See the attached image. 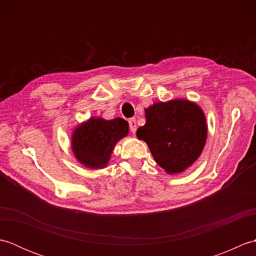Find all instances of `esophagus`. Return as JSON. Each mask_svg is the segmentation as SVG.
I'll list each match as a JSON object with an SVG mask.
<instances>
[{"label":"esophagus","instance_id":"34e87169","mask_svg":"<svg viewBox=\"0 0 256 256\" xmlns=\"http://www.w3.org/2000/svg\"><path fill=\"white\" fill-rule=\"evenodd\" d=\"M128 125H130V130H131L132 133L136 132V130H138V126H136V120H135V118H130Z\"/></svg>","mask_w":256,"mask_h":256}]
</instances>
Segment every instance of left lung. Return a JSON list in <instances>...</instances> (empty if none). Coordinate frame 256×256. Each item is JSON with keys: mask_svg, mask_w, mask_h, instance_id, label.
Wrapping results in <instances>:
<instances>
[{"mask_svg": "<svg viewBox=\"0 0 256 256\" xmlns=\"http://www.w3.org/2000/svg\"><path fill=\"white\" fill-rule=\"evenodd\" d=\"M145 118L136 136L148 144L155 162L167 174H182L199 158L208 125L197 103L187 99L155 102L145 108Z\"/></svg>", "mask_w": 256, "mask_h": 256, "instance_id": "8db88e82", "label": "left lung"}]
</instances>
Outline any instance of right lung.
Wrapping results in <instances>:
<instances>
[{
    "mask_svg": "<svg viewBox=\"0 0 256 256\" xmlns=\"http://www.w3.org/2000/svg\"><path fill=\"white\" fill-rule=\"evenodd\" d=\"M128 134V123L121 118L106 120L91 116L74 128L72 150L81 165L90 170H102L110 162L114 146Z\"/></svg>",
    "mask_w": 256,
    "mask_h": 256,
    "instance_id": "obj_1",
    "label": "right lung"
}]
</instances>
